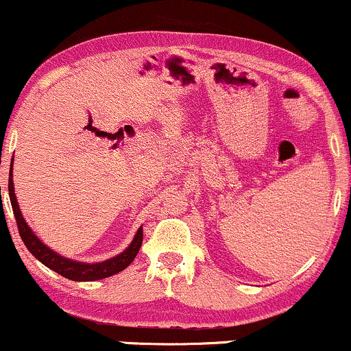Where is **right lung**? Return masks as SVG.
I'll return each mask as SVG.
<instances>
[{
    "mask_svg": "<svg viewBox=\"0 0 351 351\" xmlns=\"http://www.w3.org/2000/svg\"><path fill=\"white\" fill-rule=\"evenodd\" d=\"M12 169V166H11ZM8 190H10V198L12 211H14V218L17 223V229H19V236L25 247L29 249V252L40 261L43 265L51 268L58 275L64 276V278L73 280V281H94V280H102L107 276H112L119 271H122L127 268L130 263L133 262V258L136 257L138 250H140L143 244V229H138L135 239L132 241V244L128 245V249H125L122 254H119L114 258L109 261H104L99 263H83V262H75L70 258H64L62 255H58L53 250L47 247L45 244H42V241L34 234L32 229L27 226L25 219L21 215L19 205H17L16 193H14V184H12V174L10 172V182H8Z\"/></svg>",
    "mask_w": 351,
    "mask_h": 351,
    "instance_id": "add662e5",
    "label": "right lung"
}]
</instances>
